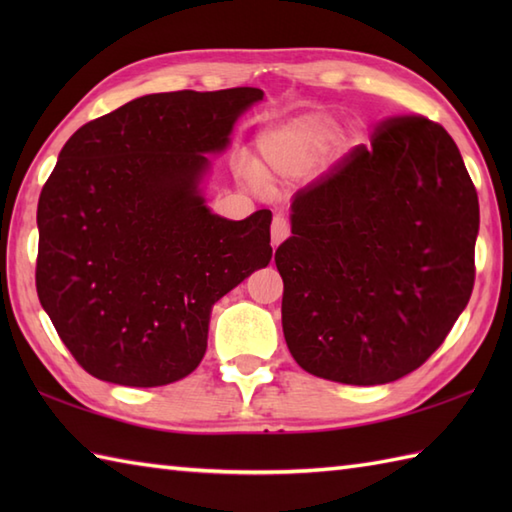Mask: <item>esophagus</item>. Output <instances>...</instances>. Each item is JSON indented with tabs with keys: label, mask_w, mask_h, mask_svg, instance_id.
<instances>
[{
	"label": "esophagus",
	"mask_w": 512,
	"mask_h": 512,
	"mask_svg": "<svg viewBox=\"0 0 512 512\" xmlns=\"http://www.w3.org/2000/svg\"><path fill=\"white\" fill-rule=\"evenodd\" d=\"M290 235V224L284 215L273 217V226H270V239H273V246H279L284 239Z\"/></svg>",
	"instance_id": "esophagus-1"
}]
</instances>
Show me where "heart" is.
<instances>
[{
  "label": "heart",
  "instance_id": "1",
  "mask_svg": "<svg viewBox=\"0 0 512 512\" xmlns=\"http://www.w3.org/2000/svg\"><path fill=\"white\" fill-rule=\"evenodd\" d=\"M334 116L310 112L257 138V173L264 180L299 178L319 165L336 136ZM253 171V169H248Z\"/></svg>",
  "mask_w": 512,
  "mask_h": 512
}]
</instances>
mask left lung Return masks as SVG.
I'll use <instances>...</instances> for the list:
<instances>
[{
    "label": "left lung",
    "mask_w": 512,
    "mask_h": 512,
    "mask_svg": "<svg viewBox=\"0 0 512 512\" xmlns=\"http://www.w3.org/2000/svg\"><path fill=\"white\" fill-rule=\"evenodd\" d=\"M275 250L281 323L306 372L383 385L418 369L471 299L480 204L458 145L418 114L387 116L295 193Z\"/></svg>",
    "instance_id": "1"
}]
</instances>
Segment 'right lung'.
I'll list each match as a JSON object with an SVG mask.
<instances>
[{"label":"right lung","mask_w":512,"mask_h":512,"mask_svg":"<svg viewBox=\"0 0 512 512\" xmlns=\"http://www.w3.org/2000/svg\"><path fill=\"white\" fill-rule=\"evenodd\" d=\"M257 88L162 92L85 123L39 195L37 295L85 372L125 387L189 376L211 310L268 266V209L224 220L198 182Z\"/></svg>","instance_id":"right-lung-1"}]
</instances>
